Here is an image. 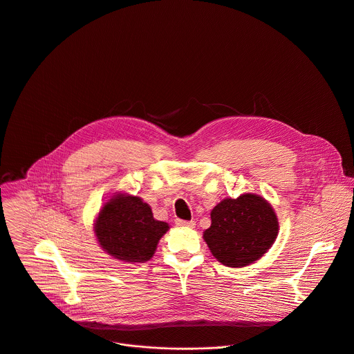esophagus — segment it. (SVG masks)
<instances>
[{
    "label": "esophagus",
    "mask_w": 354,
    "mask_h": 354,
    "mask_svg": "<svg viewBox=\"0 0 354 354\" xmlns=\"http://www.w3.org/2000/svg\"><path fill=\"white\" fill-rule=\"evenodd\" d=\"M175 223H176V226H179V227H195V221L194 220H190V221H187V220H180V218H176L175 220Z\"/></svg>",
    "instance_id": "1"
}]
</instances>
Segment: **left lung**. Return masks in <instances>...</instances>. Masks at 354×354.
<instances>
[{"label":"left lung","mask_w":354,"mask_h":354,"mask_svg":"<svg viewBox=\"0 0 354 354\" xmlns=\"http://www.w3.org/2000/svg\"><path fill=\"white\" fill-rule=\"evenodd\" d=\"M210 218L203 240L214 259L232 268L259 261L272 247L279 230L271 203L255 194L223 199L210 212Z\"/></svg>","instance_id":"obj_1"}]
</instances>
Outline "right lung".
<instances>
[{"label":"right lung","mask_w":354,"mask_h":354,"mask_svg":"<svg viewBox=\"0 0 354 354\" xmlns=\"http://www.w3.org/2000/svg\"><path fill=\"white\" fill-rule=\"evenodd\" d=\"M168 230L169 224L153 218L148 203L122 192H114L93 223L99 245L113 259L130 264L151 260Z\"/></svg>","instance_id":"right-lung-1"}]
</instances>
